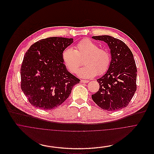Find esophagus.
I'll return each mask as SVG.
<instances>
[{"instance_id":"obj_1","label":"esophagus","mask_w":154,"mask_h":154,"mask_svg":"<svg viewBox=\"0 0 154 154\" xmlns=\"http://www.w3.org/2000/svg\"><path fill=\"white\" fill-rule=\"evenodd\" d=\"M88 82H89L88 80H83V79L81 80V82H82V83H87Z\"/></svg>"}]
</instances>
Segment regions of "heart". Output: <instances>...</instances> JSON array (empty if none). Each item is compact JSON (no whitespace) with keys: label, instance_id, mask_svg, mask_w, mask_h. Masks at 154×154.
<instances>
[{"label":"heart","instance_id":"heart-1","mask_svg":"<svg viewBox=\"0 0 154 154\" xmlns=\"http://www.w3.org/2000/svg\"><path fill=\"white\" fill-rule=\"evenodd\" d=\"M62 59L67 70L75 73L82 64L85 65L78 71L79 76L89 78L105 73L111 63V55L109 51L99 46L89 39L79 41L75 49L67 48L62 53Z\"/></svg>","mask_w":154,"mask_h":154}]
</instances>
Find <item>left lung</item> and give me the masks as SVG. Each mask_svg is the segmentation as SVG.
<instances>
[{
  "label": "left lung",
  "mask_w": 154,
  "mask_h": 154,
  "mask_svg": "<svg viewBox=\"0 0 154 154\" xmlns=\"http://www.w3.org/2000/svg\"><path fill=\"white\" fill-rule=\"evenodd\" d=\"M92 38L106 42L112 56L107 72L97 79L100 88L91 95L92 100L107 111L126 107L137 90V69L134 55L127 45L118 39L107 35Z\"/></svg>",
  "instance_id": "8db88e82"
}]
</instances>
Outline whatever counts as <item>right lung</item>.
Here are the masks:
<instances>
[{
    "label": "right lung",
    "mask_w": 154,
    "mask_h": 154,
    "mask_svg": "<svg viewBox=\"0 0 154 154\" xmlns=\"http://www.w3.org/2000/svg\"><path fill=\"white\" fill-rule=\"evenodd\" d=\"M72 43V38L51 37L35 42L26 51L20 68V86L32 106L42 110L54 109L79 83L62 59L63 50Z\"/></svg>",
    "instance_id": "right-lung-1"
}]
</instances>
